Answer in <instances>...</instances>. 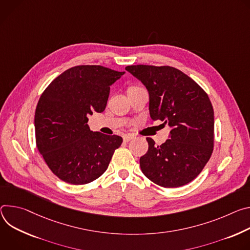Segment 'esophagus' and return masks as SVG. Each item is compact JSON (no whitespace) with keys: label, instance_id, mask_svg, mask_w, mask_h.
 <instances>
[{"label":"esophagus","instance_id":"1","mask_svg":"<svg viewBox=\"0 0 250 250\" xmlns=\"http://www.w3.org/2000/svg\"><path fill=\"white\" fill-rule=\"evenodd\" d=\"M133 136L132 135H125V136H123V141L126 143V142H129L130 140H132L133 139Z\"/></svg>","mask_w":250,"mask_h":250}]
</instances>
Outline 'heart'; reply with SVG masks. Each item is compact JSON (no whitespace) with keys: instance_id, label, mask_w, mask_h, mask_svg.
I'll use <instances>...</instances> for the list:
<instances>
[{"instance_id":"obj_1","label":"heart","mask_w":250,"mask_h":250,"mask_svg":"<svg viewBox=\"0 0 250 250\" xmlns=\"http://www.w3.org/2000/svg\"><path fill=\"white\" fill-rule=\"evenodd\" d=\"M137 88H140V87H138V86H131V87L129 88V90H132V89H137Z\"/></svg>"}]
</instances>
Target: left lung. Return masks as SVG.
Here are the masks:
<instances>
[{
  "label": "left lung",
  "mask_w": 250,
  "mask_h": 250,
  "mask_svg": "<svg viewBox=\"0 0 250 250\" xmlns=\"http://www.w3.org/2000/svg\"><path fill=\"white\" fill-rule=\"evenodd\" d=\"M125 69L147 88L151 118L171 128L170 139L160 146L146 138L149 149L140 158L143 174L164 188L188 184L203 171L213 150V109L208 94L172 66L138 64Z\"/></svg>",
  "instance_id": "left-lung-1"
}]
</instances>
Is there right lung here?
<instances>
[{"label": "right lung", "instance_id": "obj_1", "mask_svg": "<svg viewBox=\"0 0 250 250\" xmlns=\"http://www.w3.org/2000/svg\"><path fill=\"white\" fill-rule=\"evenodd\" d=\"M125 72L101 65L71 67L42 94L35 128L39 152L51 172L71 185H85L108 168L122 137L90 130L88 115L105 110L110 86Z\"/></svg>", "mask_w": 250, "mask_h": 250}]
</instances>
